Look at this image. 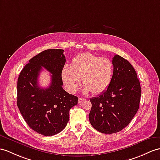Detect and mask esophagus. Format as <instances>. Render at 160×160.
<instances>
[{
    "label": "esophagus",
    "mask_w": 160,
    "mask_h": 160,
    "mask_svg": "<svg viewBox=\"0 0 160 160\" xmlns=\"http://www.w3.org/2000/svg\"><path fill=\"white\" fill-rule=\"evenodd\" d=\"M85 100H86V99H85V98H79V100H78V102H79V103H81V102H83V101H85Z\"/></svg>",
    "instance_id": "obj_1"
}]
</instances>
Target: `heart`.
Wrapping results in <instances>:
<instances>
[{
    "mask_svg": "<svg viewBox=\"0 0 160 160\" xmlns=\"http://www.w3.org/2000/svg\"><path fill=\"white\" fill-rule=\"evenodd\" d=\"M112 74L113 65L109 59L83 53L73 58L70 67L63 68L61 77L69 92L77 91L82 79L85 93L92 92L93 94H99L110 85Z\"/></svg>",
    "mask_w": 160,
    "mask_h": 160,
    "instance_id": "1",
    "label": "heart"
}]
</instances>
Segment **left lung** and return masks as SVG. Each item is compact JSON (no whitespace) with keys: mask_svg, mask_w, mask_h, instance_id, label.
Here are the masks:
<instances>
[{"mask_svg":"<svg viewBox=\"0 0 160 160\" xmlns=\"http://www.w3.org/2000/svg\"><path fill=\"white\" fill-rule=\"evenodd\" d=\"M113 74L107 90L89 99V120L103 134H113L126 128L137 112L141 88L137 74L129 62L119 55L112 58Z\"/></svg>","mask_w":160,"mask_h":160,"instance_id":"8db88e82","label":"left lung"}]
</instances>
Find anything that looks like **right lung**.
<instances>
[{
  "mask_svg": "<svg viewBox=\"0 0 160 160\" xmlns=\"http://www.w3.org/2000/svg\"><path fill=\"white\" fill-rule=\"evenodd\" d=\"M64 50L47 49L29 60L18 80L17 104L27 124L37 133L53 136L63 130L69 120V111L78 98L62 88L61 72L65 64ZM45 68L52 74L50 86L42 88L38 77Z\"/></svg>",
  "mask_w": 160,
  "mask_h": 160,
  "instance_id": "1",
  "label": "right lung"
}]
</instances>
